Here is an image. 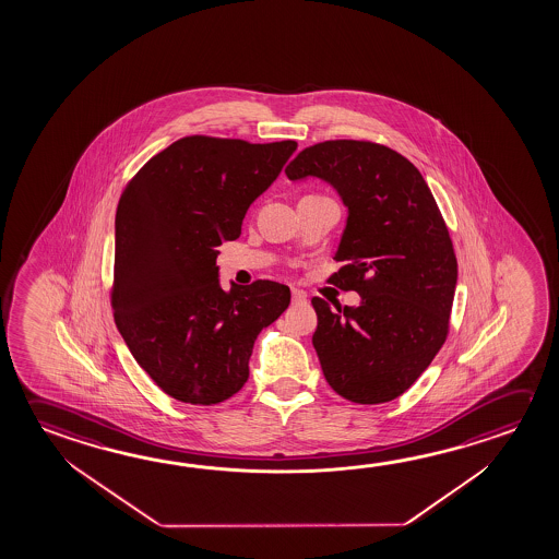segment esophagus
Returning <instances> with one entry per match:
<instances>
[{
	"instance_id": "1",
	"label": "esophagus",
	"mask_w": 559,
	"mask_h": 559,
	"mask_svg": "<svg viewBox=\"0 0 559 559\" xmlns=\"http://www.w3.org/2000/svg\"><path fill=\"white\" fill-rule=\"evenodd\" d=\"M293 304H296V306H304V304H308V296H306V293H302V290H296V288H293Z\"/></svg>"
}]
</instances>
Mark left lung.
I'll return each mask as SVG.
<instances>
[{
    "label": "left lung",
    "instance_id": "8db88e82",
    "mask_svg": "<svg viewBox=\"0 0 559 559\" xmlns=\"http://www.w3.org/2000/svg\"><path fill=\"white\" fill-rule=\"evenodd\" d=\"M318 177L348 209L330 278L357 308L313 298L311 337L328 384L353 403L392 402L427 370L449 335L457 263L449 228L419 169L392 147L328 140L284 169Z\"/></svg>",
    "mask_w": 559,
    "mask_h": 559
}]
</instances>
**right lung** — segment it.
<instances>
[{
	"label": "right lung",
	"mask_w": 559,
	"mask_h": 559,
	"mask_svg": "<svg viewBox=\"0 0 559 559\" xmlns=\"http://www.w3.org/2000/svg\"><path fill=\"white\" fill-rule=\"evenodd\" d=\"M296 146L185 136L120 194L115 323L138 365L177 402L214 405L238 394L257 335L290 304V288L273 281L224 290L216 248L239 238L251 202Z\"/></svg>",
	"instance_id": "1"
}]
</instances>
